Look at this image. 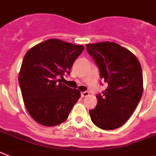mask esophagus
I'll use <instances>...</instances> for the list:
<instances>
[{"mask_svg":"<svg viewBox=\"0 0 156 156\" xmlns=\"http://www.w3.org/2000/svg\"><path fill=\"white\" fill-rule=\"evenodd\" d=\"M89 92H87V91H85V92H82L81 93V96H82V98H85V97L88 96L89 95Z\"/></svg>","mask_w":156,"mask_h":156,"instance_id":"34e87169","label":"esophagus"}]
</instances>
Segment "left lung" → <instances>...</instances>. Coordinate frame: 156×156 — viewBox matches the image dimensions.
<instances>
[{"mask_svg":"<svg viewBox=\"0 0 156 156\" xmlns=\"http://www.w3.org/2000/svg\"><path fill=\"white\" fill-rule=\"evenodd\" d=\"M86 51L99 69L100 78L108 84L96 95L98 104L90 110V118L101 129H117L129 120L142 97L140 63L129 50L112 42L87 44Z\"/></svg>","mask_w":156,"mask_h":156,"instance_id":"left-lung-1","label":"left lung"}]
</instances>
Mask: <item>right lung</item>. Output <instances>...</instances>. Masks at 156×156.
I'll return each mask as SVG.
<instances>
[{
    "mask_svg": "<svg viewBox=\"0 0 156 156\" xmlns=\"http://www.w3.org/2000/svg\"><path fill=\"white\" fill-rule=\"evenodd\" d=\"M82 45L51 39L37 44L23 57L19 85L27 112L36 122L55 126L67 119L81 93L61 82L70 75Z\"/></svg>",
    "mask_w": 156,
    "mask_h": 156,
    "instance_id": "right-lung-1",
    "label": "right lung"
}]
</instances>
